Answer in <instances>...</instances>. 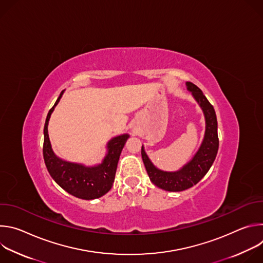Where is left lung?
Wrapping results in <instances>:
<instances>
[{"instance_id": "1", "label": "left lung", "mask_w": 263, "mask_h": 263, "mask_svg": "<svg viewBox=\"0 0 263 263\" xmlns=\"http://www.w3.org/2000/svg\"><path fill=\"white\" fill-rule=\"evenodd\" d=\"M186 86L202 108L206 122L204 139L196 155L181 170L177 172H163L151 162L143 146H141V157L149 180L159 189L167 192H182L196 185L211 167L218 149L217 121L213 106L197 85L187 82Z\"/></svg>"}]
</instances>
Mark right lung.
I'll list each match as a JSON object with an SVG mask.
<instances>
[{
    "instance_id": "1",
    "label": "right lung",
    "mask_w": 263,
    "mask_h": 263,
    "mask_svg": "<svg viewBox=\"0 0 263 263\" xmlns=\"http://www.w3.org/2000/svg\"><path fill=\"white\" fill-rule=\"evenodd\" d=\"M64 90L61 91L54 106L50 109L47 116L44 129V159L48 172L55 182L67 192L69 195L83 199L93 200L107 194L115 182L118 162L122 149L129 137L128 134H123L112 138L107 143L108 153L103 162L95 166H85L83 164L72 163L58 158L52 149L49 134L48 124L55 106L60 101Z\"/></svg>"
}]
</instances>
